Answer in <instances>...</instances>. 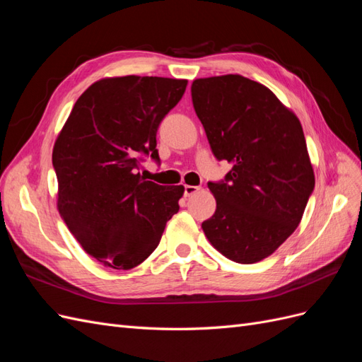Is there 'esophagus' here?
<instances>
[{
  "mask_svg": "<svg viewBox=\"0 0 362 362\" xmlns=\"http://www.w3.org/2000/svg\"><path fill=\"white\" fill-rule=\"evenodd\" d=\"M198 190H201V187H198V185H184V196H192L193 193H196Z\"/></svg>",
  "mask_w": 362,
  "mask_h": 362,
  "instance_id": "34e87169",
  "label": "esophagus"
}]
</instances>
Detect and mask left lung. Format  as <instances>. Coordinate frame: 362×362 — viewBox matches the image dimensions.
<instances>
[{
    "label": "left lung",
    "mask_w": 362,
    "mask_h": 362,
    "mask_svg": "<svg viewBox=\"0 0 362 362\" xmlns=\"http://www.w3.org/2000/svg\"><path fill=\"white\" fill-rule=\"evenodd\" d=\"M192 101L214 157L233 166L208 182L217 205L202 229L222 255L254 264L294 233L314 190L302 125L266 86L237 74L194 80Z\"/></svg>",
    "instance_id": "8db88e82"
}]
</instances>
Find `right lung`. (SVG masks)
Masks as SVG:
<instances>
[{
    "instance_id": "obj_1",
    "label": "right lung",
    "mask_w": 362,
    "mask_h": 362,
    "mask_svg": "<svg viewBox=\"0 0 362 362\" xmlns=\"http://www.w3.org/2000/svg\"><path fill=\"white\" fill-rule=\"evenodd\" d=\"M187 80L113 76L78 100L52 149L57 208L87 254L100 264L129 270L160 243L184 193L137 173L141 156L160 161L158 125L180 103Z\"/></svg>"
}]
</instances>
